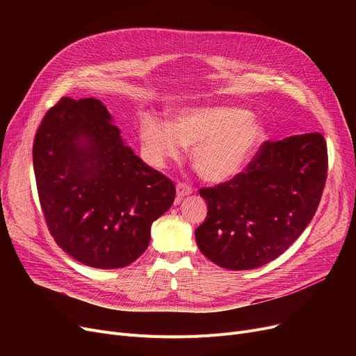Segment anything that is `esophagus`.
<instances>
[{"label":"esophagus","instance_id":"1","mask_svg":"<svg viewBox=\"0 0 356 356\" xmlns=\"http://www.w3.org/2000/svg\"><path fill=\"white\" fill-rule=\"evenodd\" d=\"M176 192H177V197H176V202H177V203H179L183 197L192 195V189L189 188L188 184H183V183H179V184L176 186Z\"/></svg>","mask_w":356,"mask_h":356}]
</instances>
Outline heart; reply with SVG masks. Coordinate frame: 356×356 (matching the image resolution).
Returning <instances> with one entry per match:
<instances>
[{"instance_id": "heart-1", "label": "heart", "mask_w": 356, "mask_h": 356, "mask_svg": "<svg viewBox=\"0 0 356 356\" xmlns=\"http://www.w3.org/2000/svg\"><path fill=\"white\" fill-rule=\"evenodd\" d=\"M266 140V127L232 106L202 105L176 111L170 121L145 118L140 141L147 160L157 168L180 160L183 147L200 177L225 183L244 170Z\"/></svg>"}]
</instances>
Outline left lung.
Listing matches in <instances>:
<instances>
[{
	"mask_svg": "<svg viewBox=\"0 0 356 356\" xmlns=\"http://www.w3.org/2000/svg\"><path fill=\"white\" fill-rule=\"evenodd\" d=\"M326 176L322 134L264 143L245 173L199 191L208 204V216L195 231L200 252L235 271L270 263L309 225Z\"/></svg>",
	"mask_w": 356,
	"mask_h": 356,
	"instance_id": "8db88e82",
	"label": "left lung"
}]
</instances>
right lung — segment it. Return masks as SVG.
Wrapping results in <instances>:
<instances>
[{
    "mask_svg": "<svg viewBox=\"0 0 356 356\" xmlns=\"http://www.w3.org/2000/svg\"><path fill=\"white\" fill-rule=\"evenodd\" d=\"M112 122L99 99L62 98L33 145L51 236L72 258L101 270L134 263L176 196L173 181L136 156Z\"/></svg>",
    "mask_w": 356,
    "mask_h": 356,
    "instance_id": "right-lung-1",
    "label": "right lung"
}]
</instances>
